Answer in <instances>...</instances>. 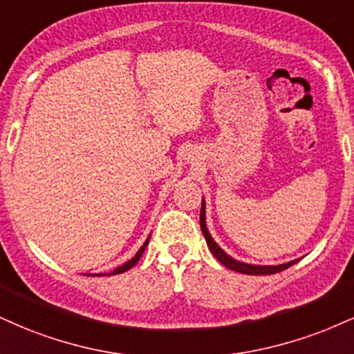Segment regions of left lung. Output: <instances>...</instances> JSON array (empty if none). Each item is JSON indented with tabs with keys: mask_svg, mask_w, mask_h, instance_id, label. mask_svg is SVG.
I'll return each mask as SVG.
<instances>
[{
	"mask_svg": "<svg viewBox=\"0 0 354 354\" xmlns=\"http://www.w3.org/2000/svg\"><path fill=\"white\" fill-rule=\"evenodd\" d=\"M199 223H201V231L204 234V239H206L207 247H209L212 255H214V257L218 259V261L223 263L224 267H227V269H231L234 272H239V274H247V275H270V274H277V272H282L285 269H288V267L293 266V263L299 262V259H297V261L279 263V266H254V263L241 262V261H237V259L231 257L229 254H225L224 250L218 245V242L212 239L209 231H207V225H206V201H204V198H203V203H201V214H199Z\"/></svg>",
	"mask_w": 354,
	"mask_h": 354,
	"instance_id": "1",
	"label": "left lung"
}]
</instances>
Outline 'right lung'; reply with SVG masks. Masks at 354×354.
I'll use <instances>...</instances> for the list:
<instances>
[{"mask_svg":"<svg viewBox=\"0 0 354 354\" xmlns=\"http://www.w3.org/2000/svg\"><path fill=\"white\" fill-rule=\"evenodd\" d=\"M148 241H150V236H148V239L143 242V245H142V247H140V249H138V252H136V254L133 255V257H131V259H130V261H129V262H125V263H123V266H120V267H117V269H115V270H112V272H110V275H117V274H122V272H127V270H130V269H131V267H133V266H135V263L140 261V257H142V254L145 252V249H147V245H148ZM87 275H93V277H95V275H97V277H102V275H105V274H87Z\"/></svg>","mask_w":354,"mask_h":354,"instance_id":"1","label":"right lung"}]
</instances>
